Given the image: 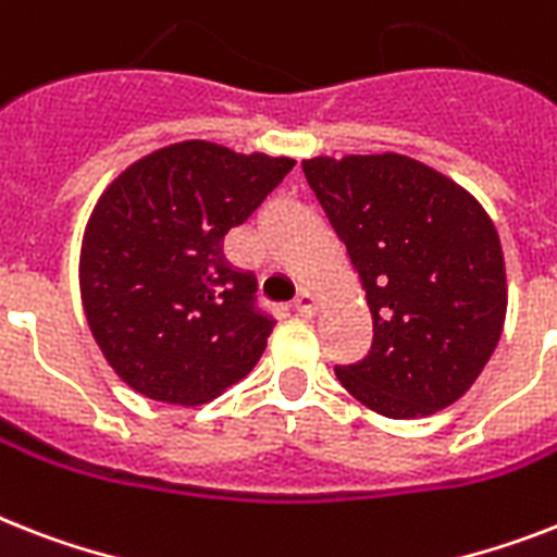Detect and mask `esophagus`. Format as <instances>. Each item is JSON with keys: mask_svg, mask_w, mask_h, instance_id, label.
Here are the masks:
<instances>
[{"mask_svg": "<svg viewBox=\"0 0 557 557\" xmlns=\"http://www.w3.org/2000/svg\"><path fill=\"white\" fill-rule=\"evenodd\" d=\"M294 309H297V314H302V318H314L320 309V297L311 288H300L297 292V300H294Z\"/></svg>", "mask_w": 557, "mask_h": 557, "instance_id": "1", "label": "esophagus"}]
</instances>
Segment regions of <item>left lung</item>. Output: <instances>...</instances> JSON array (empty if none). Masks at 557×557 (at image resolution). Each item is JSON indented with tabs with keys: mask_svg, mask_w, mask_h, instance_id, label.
<instances>
[{
	"mask_svg": "<svg viewBox=\"0 0 557 557\" xmlns=\"http://www.w3.org/2000/svg\"><path fill=\"white\" fill-rule=\"evenodd\" d=\"M366 306L372 351L334 369L351 397L392 420L435 414L467 395L498 346L506 265L486 208L406 153L302 160Z\"/></svg>",
	"mask_w": 557,
	"mask_h": 557,
	"instance_id": "1",
	"label": "left lung"
}]
</instances>
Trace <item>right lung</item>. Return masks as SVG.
I'll return each instance as SVG.
<instances>
[{
	"instance_id": "1",
	"label": "right lung",
	"mask_w": 557,
	"mask_h": 557,
	"mask_svg": "<svg viewBox=\"0 0 557 557\" xmlns=\"http://www.w3.org/2000/svg\"><path fill=\"white\" fill-rule=\"evenodd\" d=\"M294 169L292 157L185 139L108 183L79 248V294L108 366L134 392L200 406L243 381L269 341L255 277L223 237Z\"/></svg>"
}]
</instances>
